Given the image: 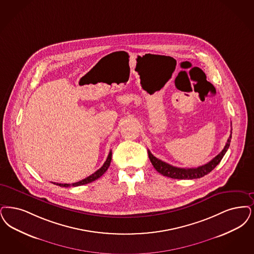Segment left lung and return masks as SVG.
I'll return each mask as SVG.
<instances>
[{
	"label": "left lung",
	"mask_w": 254,
	"mask_h": 254,
	"mask_svg": "<svg viewBox=\"0 0 254 254\" xmlns=\"http://www.w3.org/2000/svg\"><path fill=\"white\" fill-rule=\"evenodd\" d=\"M231 138H232V134L230 135V138L228 139L223 150L217 156H215L211 162L201 165V166H198L196 168H180V167L173 166V165H170L168 163H164L163 161L157 159L155 156H153L152 153L150 152L149 150H148V157H149V160L152 163L154 168L160 174H162L163 176L171 178V179H178V180L199 179L211 172L213 169H214V167L221 162L225 153L227 152V150L230 146Z\"/></svg>",
	"instance_id": "1"
}]
</instances>
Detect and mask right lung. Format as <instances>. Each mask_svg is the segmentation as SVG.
I'll list each match as a JSON object with an SVG mask.
<instances>
[{"instance_id": "1", "label": "right lung", "mask_w": 254, "mask_h": 254, "mask_svg": "<svg viewBox=\"0 0 254 254\" xmlns=\"http://www.w3.org/2000/svg\"><path fill=\"white\" fill-rule=\"evenodd\" d=\"M112 151H110V154H109V156H108V158H107L106 162L104 163V164H103V166H102L101 168H99V169H98L96 172H94L93 174H91V176H89L88 178H86V179L82 180V181H80V182H78V183H71V184H68V183H54V184H56V185H59V186H61V187H70V186H73V187H75V186L84 185V184H87V183H92V182H94L95 180L99 179V178L101 177L102 175H103L104 173L106 172V171L108 170V168H109V166H110V164H111V162H112Z\"/></svg>"}]
</instances>
